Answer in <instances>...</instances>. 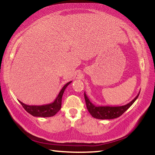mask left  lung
<instances>
[{
    "label": "left lung",
    "mask_w": 155,
    "mask_h": 155,
    "mask_svg": "<svg viewBox=\"0 0 155 155\" xmlns=\"http://www.w3.org/2000/svg\"><path fill=\"white\" fill-rule=\"evenodd\" d=\"M140 91L137 95V96L130 101L129 103H128L125 105L122 106H96L91 103L88 98V97L86 95L85 92L84 93V96H85V100L86 103V106L87 109L91 116L95 117L97 119L100 120H111L117 118L122 115L129 107L134 103V102L137 100L139 95H140Z\"/></svg>",
    "instance_id": "8db88e82"
}]
</instances>
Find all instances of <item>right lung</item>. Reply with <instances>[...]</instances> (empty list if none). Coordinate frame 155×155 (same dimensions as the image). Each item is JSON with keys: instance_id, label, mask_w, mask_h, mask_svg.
<instances>
[{"instance_id": "add662e5", "label": "right lung", "mask_w": 155, "mask_h": 155, "mask_svg": "<svg viewBox=\"0 0 155 155\" xmlns=\"http://www.w3.org/2000/svg\"><path fill=\"white\" fill-rule=\"evenodd\" d=\"M72 83L70 81L62 87V89L59 93L58 96H57L56 99L54 100L53 103L44 104V105H28L20 101V103L24 107V109L27 111L28 114L32 115L35 117H52L55 115L58 112L61 107V99L63 94L64 93L65 88L68 85Z\"/></svg>"}]
</instances>
